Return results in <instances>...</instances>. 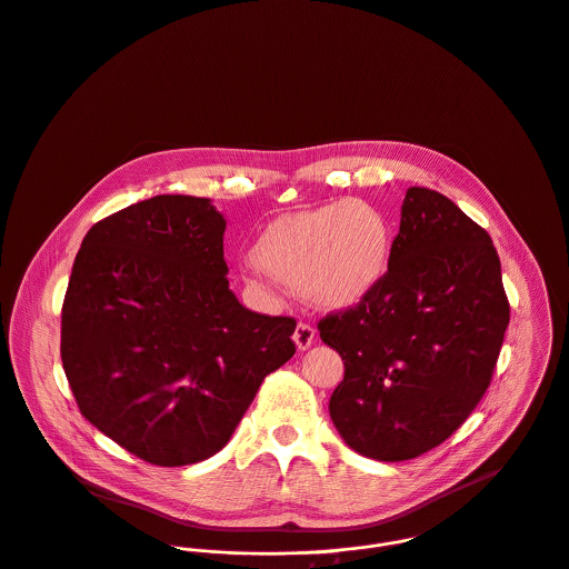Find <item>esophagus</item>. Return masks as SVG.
I'll use <instances>...</instances> for the list:
<instances>
[{"instance_id":"esophagus-1","label":"esophagus","mask_w":569,"mask_h":569,"mask_svg":"<svg viewBox=\"0 0 569 569\" xmlns=\"http://www.w3.org/2000/svg\"><path fill=\"white\" fill-rule=\"evenodd\" d=\"M313 340H316V329H313L311 325H307V322H300V325L296 327V331H293V342H296V347H298L300 351H307V349H311Z\"/></svg>"}]
</instances>
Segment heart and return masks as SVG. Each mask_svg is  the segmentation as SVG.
<instances>
[{"label":"heart","mask_w":569,"mask_h":569,"mask_svg":"<svg viewBox=\"0 0 569 569\" xmlns=\"http://www.w3.org/2000/svg\"><path fill=\"white\" fill-rule=\"evenodd\" d=\"M392 229L376 204L349 198L276 218L253 244L256 264L322 309H349L383 280ZM251 280L258 273L251 269Z\"/></svg>","instance_id":"1"}]
</instances>
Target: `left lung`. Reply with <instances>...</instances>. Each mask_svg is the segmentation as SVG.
<instances>
[{
	"instance_id": "8db88e82",
	"label": "left lung",
	"mask_w": 569,
	"mask_h": 569,
	"mask_svg": "<svg viewBox=\"0 0 569 569\" xmlns=\"http://www.w3.org/2000/svg\"><path fill=\"white\" fill-rule=\"evenodd\" d=\"M508 322L488 231L443 193L410 188L383 280L318 325L345 362L329 401L340 437L378 461L446 441L490 386Z\"/></svg>"
}]
</instances>
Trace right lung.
Segmentation results:
<instances>
[{"label": "right lung", "mask_w": 569, "mask_h": 569, "mask_svg": "<svg viewBox=\"0 0 569 569\" xmlns=\"http://www.w3.org/2000/svg\"><path fill=\"white\" fill-rule=\"evenodd\" d=\"M209 198L161 193L83 238L61 311L81 415L154 466H190L233 435L262 379L296 353L293 318L244 309Z\"/></svg>", "instance_id": "1"}]
</instances>
